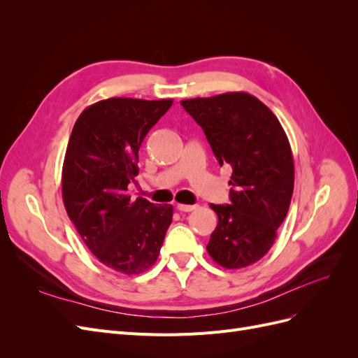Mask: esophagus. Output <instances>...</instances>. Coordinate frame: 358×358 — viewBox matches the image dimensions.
Returning <instances> with one entry per match:
<instances>
[{
	"label": "esophagus",
	"instance_id": "34e87169",
	"mask_svg": "<svg viewBox=\"0 0 358 358\" xmlns=\"http://www.w3.org/2000/svg\"><path fill=\"white\" fill-rule=\"evenodd\" d=\"M196 208V204H178V210L180 212H192Z\"/></svg>",
	"mask_w": 358,
	"mask_h": 358
}]
</instances>
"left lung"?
<instances>
[{
    "label": "left lung",
    "instance_id": "8db88e82",
    "mask_svg": "<svg viewBox=\"0 0 358 358\" xmlns=\"http://www.w3.org/2000/svg\"><path fill=\"white\" fill-rule=\"evenodd\" d=\"M180 104L206 134L221 166L233 169L230 204H210L218 225L206 246L216 264L242 268L276 239L294 189V159L278 117L257 96L225 92Z\"/></svg>",
    "mask_w": 358,
    "mask_h": 358
}]
</instances>
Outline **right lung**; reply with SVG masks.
Masks as SVG:
<instances>
[{"label": "right lung", "mask_w": 358, "mask_h": 358, "mask_svg": "<svg viewBox=\"0 0 358 358\" xmlns=\"http://www.w3.org/2000/svg\"><path fill=\"white\" fill-rule=\"evenodd\" d=\"M173 100L115 99L80 113L62 166V200L85 245L106 267L124 275L157 262L173 206L128 196L138 175V149Z\"/></svg>", "instance_id": "right-lung-1"}]
</instances>
